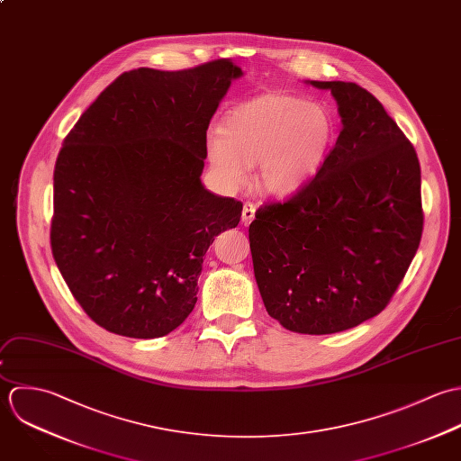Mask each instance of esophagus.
Listing matches in <instances>:
<instances>
[{"label":"esophagus","mask_w":461,"mask_h":461,"mask_svg":"<svg viewBox=\"0 0 461 461\" xmlns=\"http://www.w3.org/2000/svg\"><path fill=\"white\" fill-rule=\"evenodd\" d=\"M255 212H257V208H255L253 203H246V204H244V208H242V222H244L246 226L251 224V221L255 219Z\"/></svg>","instance_id":"obj_1"}]
</instances>
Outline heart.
<instances>
[{
	"mask_svg": "<svg viewBox=\"0 0 461 461\" xmlns=\"http://www.w3.org/2000/svg\"><path fill=\"white\" fill-rule=\"evenodd\" d=\"M335 139L330 110L288 94L257 95L231 108L222 130L206 137L213 173L230 186H242L258 162L257 184L269 195H290L324 164Z\"/></svg>",
	"mask_w": 461,
	"mask_h": 461,
	"instance_id": "obj_1",
	"label": "heart"
}]
</instances>
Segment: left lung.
<instances>
[{
    "label": "left lung",
    "instance_id": "1",
    "mask_svg": "<svg viewBox=\"0 0 461 461\" xmlns=\"http://www.w3.org/2000/svg\"><path fill=\"white\" fill-rule=\"evenodd\" d=\"M308 84L331 91L342 131L315 178L257 210L249 246L269 315L295 333L330 335L383 312L406 275L424 224L420 166L368 91Z\"/></svg>",
    "mask_w": 461,
    "mask_h": 461
}]
</instances>
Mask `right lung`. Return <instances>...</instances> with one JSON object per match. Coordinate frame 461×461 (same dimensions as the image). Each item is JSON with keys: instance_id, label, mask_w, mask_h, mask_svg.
Wrapping results in <instances>:
<instances>
[{"instance_id": "obj_1", "label": "right lung", "mask_w": 461, "mask_h": 461, "mask_svg": "<svg viewBox=\"0 0 461 461\" xmlns=\"http://www.w3.org/2000/svg\"><path fill=\"white\" fill-rule=\"evenodd\" d=\"M240 77L230 59L122 73L64 139L51 251L106 331L158 339L194 310L204 253L242 215L240 201L201 184L210 119Z\"/></svg>"}]
</instances>
